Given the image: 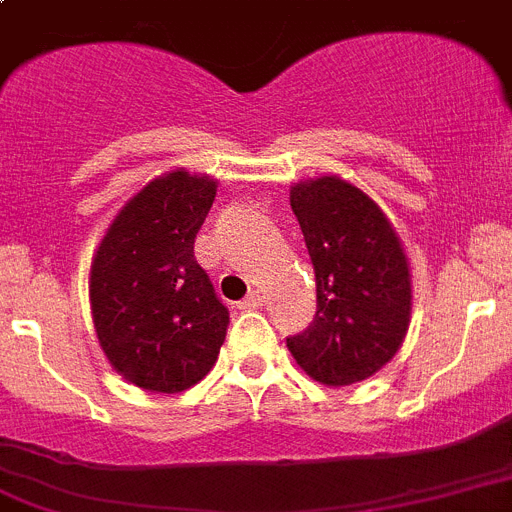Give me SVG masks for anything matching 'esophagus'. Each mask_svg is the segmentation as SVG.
Instances as JSON below:
<instances>
[{"label": "esophagus", "instance_id": "esophagus-1", "mask_svg": "<svg viewBox=\"0 0 512 512\" xmlns=\"http://www.w3.org/2000/svg\"><path fill=\"white\" fill-rule=\"evenodd\" d=\"M260 306H262V293H257V290H252L245 301H239V308H245V311H252V308H260Z\"/></svg>", "mask_w": 512, "mask_h": 512}]
</instances>
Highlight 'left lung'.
<instances>
[{
	"label": "left lung",
	"mask_w": 512,
	"mask_h": 512,
	"mask_svg": "<svg viewBox=\"0 0 512 512\" xmlns=\"http://www.w3.org/2000/svg\"><path fill=\"white\" fill-rule=\"evenodd\" d=\"M316 273V316L288 336L290 354L321 385H352L388 365L411 324V270L380 206L336 176L290 188Z\"/></svg>",
	"instance_id": "1"
}]
</instances>
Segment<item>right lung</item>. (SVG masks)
Wrapping results in <instances>:
<instances>
[{"label": "right lung", "instance_id": "add662e5", "mask_svg": "<svg viewBox=\"0 0 512 512\" xmlns=\"http://www.w3.org/2000/svg\"><path fill=\"white\" fill-rule=\"evenodd\" d=\"M216 196L211 176L183 168L122 206L91 262L94 329L109 365L150 393H181L214 367L229 311L193 257Z\"/></svg>", "mask_w": 512, "mask_h": 512}]
</instances>
